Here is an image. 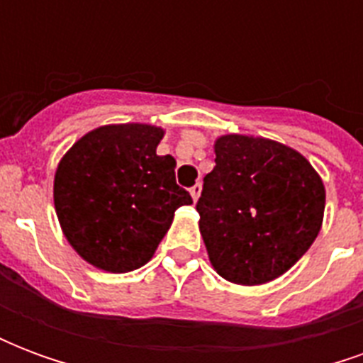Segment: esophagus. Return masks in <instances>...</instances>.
Here are the masks:
<instances>
[{
	"label": "esophagus",
	"mask_w": 363,
	"mask_h": 363,
	"mask_svg": "<svg viewBox=\"0 0 363 363\" xmlns=\"http://www.w3.org/2000/svg\"><path fill=\"white\" fill-rule=\"evenodd\" d=\"M200 192H202V184L198 182V184H194L192 189H190V196H192V200L196 202L198 198H200Z\"/></svg>",
	"instance_id": "1"
}]
</instances>
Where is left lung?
<instances>
[{
	"mask_svg": "<svg viewBox=\"0 0 363 363\" xmlns=\"http://www.w3.org/2000/svg\"><path fill=\"white\" fill-rule=\"evenodd\" d=\"M196 210L212 267L225 280L257 286L289 270L319 235L325 186L291 147L223 135Z\"/></svg>",
	"mask_w": 363,
	"mask_h": 363,
	"instance_id": "1",
	"label": "left lung"
}]
</instances>
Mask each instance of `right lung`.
Listing matches in <instances>:
<instances>
[{
    "mask_svg": "<svg viewBox=\"0 0 363 363\" xmlns=\"http://www.w3.org/2000/svg\"><path fill=\"white\" fill-rule=\"evenodd\" d=\"M161 128L118 124L85 134L60 161L54 206L64 235L93 267H143L171 228L174 210L192 204L177 184L173 155H157Z\"/></svg>",
    "mask_w": 363,
    "mask_h": 363,
    "instance_id": "1",
    "label": "right lung"
}]
</instances>
